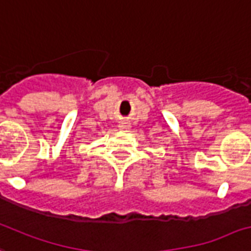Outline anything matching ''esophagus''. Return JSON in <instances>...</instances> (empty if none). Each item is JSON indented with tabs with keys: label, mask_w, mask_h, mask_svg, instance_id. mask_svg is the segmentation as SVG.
<instances>
[{
	"label": "esophagus",
	"mask_w": 251,
	"mask_h": 251,
	"mask_svg": "<svg viewBox=\"0 0 251 251\" xmlns=\"http://www.w3.org/2000/svg\"><path fill=\"white\" fill-rule=\"evenodd\" d=\"M118 127H120V129H122V130H127L129 129V124H127V122H120V125H118Z\"/></svg>",
	"instance_id": "1"
}]
</instances>
